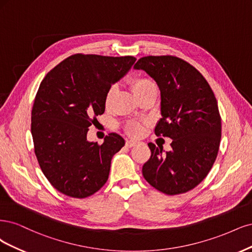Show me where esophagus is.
<instances>
[{
  "mask_svg": "<svg viewBox=\"0 0 252 252\" xmlns=\"http://www.w3.org/2000/svg\"><path fill=\"white\" fill-rule=\"evenodd\" d=\"M138 143H139V142L136 141V140H132V139H131V140H126V145L127 148H133V147H135V145L138 144Z\"/></svg>",
  "mask_w": 252,
  "mask_h": 252,
  "instance_id": "obj_1",
  "label": "esophagus"
}]
</instances>
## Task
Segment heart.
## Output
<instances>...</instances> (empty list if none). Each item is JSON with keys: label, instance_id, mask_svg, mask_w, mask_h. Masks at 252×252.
I'll return each instance as SVG.
<instances>
[{"label": "heart", "instance_id": "b5f03b06", "mask_svg": "<svg viewBox=\"0 0 252 252\" xmlns=\"http://www.w3.org/2000/svg\"><path fill=\"white\" fill-rule=\"evenodd\" d=\"M156 87V85L154 84L152 80L150 78H147V77H138V78H135L133 80V84H132V88L133 90L135 92V94L138 96L139 94H141L142 92L149 90V89L151 88H154ZM116 93H117V89H116V86H112L109 91L107 92V94H105V98H104V105L105 108H110L113 101H114L115 99V96H116ZM127 132L131 134V135H139L141 133V126L139 124H132L129 125L127 126Z\"/></svg>", "mask_w": 252, "mask_h": 252}]
</instances>
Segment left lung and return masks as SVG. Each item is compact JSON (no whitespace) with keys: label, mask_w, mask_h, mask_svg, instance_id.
I'll return each mask as SVG.
<instances>
[{"label":"left lung","mask_w":252,"mask_h":252,"mask_svg":"<svg viewBox=\"0 0 252 252\" xmlns=\"http://www.w3.org/2000/svg\"><path fill=\"white\" fill-rule=\"evenodd\" d=\"M157 83L161 118L157 136L169 137L172 150L150 142L142 175L153 188L179 194L196 188L212 169L221 140V116L212 88L190 63L177 56H144L135 63Z\"/></svg>","instance_id":"1"}]
</instances>
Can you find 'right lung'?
Instances as JSON below:
<instances>
[{"mask_svg":"<svg viewBox=\"0 0 252 252\" xmlns=\"http://www.w3.org/2000/svg\"><path fill=\"white\" fill-rule=\"evenodd\" d=\"M134 56L74 54L60 63L39 85L31 112V134L40 169L54 189L84 199L107 182L111 160L125 145L116 133L102 144L87 133L104 113L105 94L132 68Z\"/></svg>","mask_w":252,"mask_h":252,"instance_id":"add662e5","label":"right lung"}]
</instances>
